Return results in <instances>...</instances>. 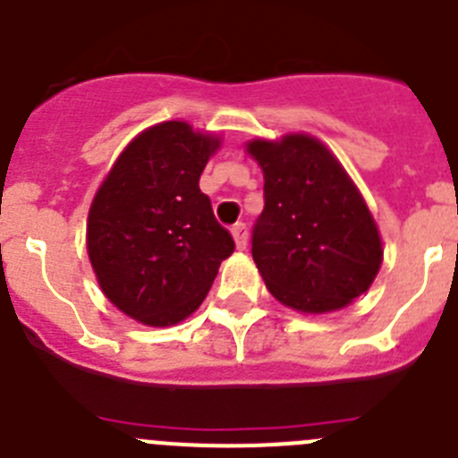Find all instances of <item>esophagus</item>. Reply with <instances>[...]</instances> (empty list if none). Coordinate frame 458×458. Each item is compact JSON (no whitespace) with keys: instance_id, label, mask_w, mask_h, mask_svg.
I'll return each mask as SVG.
<instances>
[{"instance_id":"1","label":"esophagus","mask_w":458,"mask_h":458,"mask_svg":"<svg viewBox=\"0 0 458 458\" xmlns=\"http://www.w3.org/2000/svg\"><path fill=\"white\" fill-rule=\"evenodd\" d=\"M233 237H234V244H237V249L244 250L246 242H249V233H246V225L244 224L233 225Z\"/></svg>"}]
</instances>
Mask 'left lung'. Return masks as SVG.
<instances>
[{"instance_id":"8db88e82","label":"left lung","mask_w":458,"mask_h":458,"mask_svg":"<svg viewBox=\"0 0 458 458\" xmlns=\"http://www.w3.org/2000/svg\"><path fill=\"white\" fill-rule=\"evenodd\" d=\"M265 173L250 253L271 294L301 312H331L368 292L381 237L347 171L308 134L246 146Z\"/></svg>"}]
</instances>
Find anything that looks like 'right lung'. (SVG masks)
Segmentation results:
<instances>
[{
  "label": "right lung",
  "instance_id": "1",
  "mask_svg": "<svg viewBox=\"0 0 458 458\" xmlns=\"http://www.w3.org/2000/svg\"><path fill=\"white\" fill-rule=\"evenodd\" d=\"M219 139L166 121L141 131L98 189L86 246L106 299L148 327H171L203 303L234 250L199 180Z\"/></svg>",
  "mask_w": 458,
  "mask_h": 458
}]
</instances>
